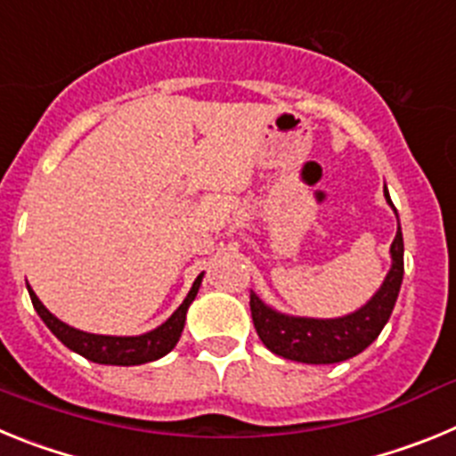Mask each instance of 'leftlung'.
Here are the masks:
<instances>
[{
	"mask_svg": "<svg viewBox=\"0 0 456 456\" xmlns=\"http://www.w3.org/2000/svg\"><path fill=\"white\" fill-rule=\"evenodd\" d=\"M384 196L397 215L386 187ZM390 260L393 263L388 273L381 288L372 294V299L349 315L331 317V320L285 315L251 292V317L265 347L278 356L310 365L340 363L368 349L390 320L404 276V240H402L400 219H397V235L390 244Z\"/></svg>",
	"mask_w": 456,
	"mask_h": 456,
	"instance_id": "left-lung-1",
	"label": "left lung"
}]
</instances>
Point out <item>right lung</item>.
I'll return each mask as SVG.
<instances>
[{"label": "right lung", "mask_w": 456, "mask_h": 456, "mask_svg": "<svg viewBox=\"0 0 456 456\" xmlns=\"http://www.w3.org/2000/svg\"><path fill=\"white\" fill-rule=\"evenodd\" d=\"M200 283H203V273H199V278L193 281L191 289H189L183 304L178 305V310L164 324H159L157 329H152L148 333H141V336H98V333L79 331L75 326H68L66 322L52 315L50 310L40 304V299L36 297V292L29 285H27V289H29L31 304H34L40 320L45 322L47 329L68 349H72L79 356L88 358V361L100 365H141L167 356L178 345L180 336H183L184 320H187V310L191 305V301L196 299Z\"/></svg>", "instance_id": "right-lung-1"}]
</instances>
